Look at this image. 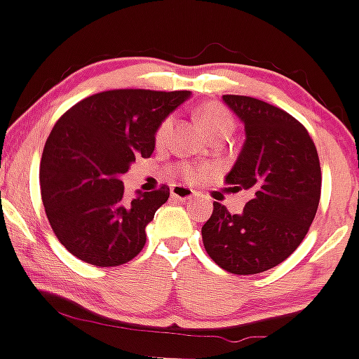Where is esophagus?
Here are the masks:
<instances>
[{"instance_id": "obj_1", "label": "esophagus", "mask_w": 359, "mask_h": 359, "mask_svg": "<svg viewBox=\"0 0 359 359\" xmlns=\"http://www.w3.org/2000/svg\"><path fill=\"white\" fill-rule=\"evenodd\" d=\"M170 193H172V198H175V200H179V201H189V200H193L194 196H196V193H194L191 187L180 186V184H177V186H172Z\"/></svg>"}]
</instances>
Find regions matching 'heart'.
<instances>
[{
    "instance_id": "b5f03b06",
    "label": "heart",
    "mask_w": 359,
    "mask_h": 359,
    "mask_svg": "<svg viewBox=\"0 0 359 359\" xmlns=\"http://www.w3.org/2000/svg\"><path fill=\"white\" fill-rule=\"evenodd\" d=\"M198 121H200L203 132L208 135V139L212 135H215V133H231L234 128V119L231 116V112L224 106H219V104H206V106H203L198 111ZM173 126H175V116L173 114H168L159 123L156 133H154V139H156L159 146L168 142L170 137H172ZM179 170L189 180H198L205 173V166L200 165H182L179 166Z\"/></svg>"
}]
</instances>
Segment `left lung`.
<instances>
[{
	"label": "left lung",
	"mask_w": 359,
	"mask_h": 359,
	"mask_svg": "<svg viewBox=\"0 0 359 359\" xmlns=\"http://www.w3.org/2000/svg\"><path fill=\"white\" fill-rule=\"evenodd\" d=\"M243 121L245 139L226 175L233 189L253 198L241 213L213 201L201 227L210 259L233 274H257L283 262L306 238L321 196L316 146L287 111L245 95H222Z\"/></svg>",
	"instance_id": "1"
}]
</instances>
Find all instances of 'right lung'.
Returning a JSON list of instances; mask_svg holds the SVG:
<instances>
[{"mask_svg":"<svg viewBox=\"0 0 359 359\" xmlns=\"http://www.w3.org/2000/svg\"><path fill=\"white\" fill-rule=\"evenodd\" d=\"M191 92L109 90L90 95L60 116L43 149L39 186L57 240L97 267L126 264L146 245V226L170 196L123 198L121 175L135 158H149L159 123Z\"/></svg>","mask_w":359,"mask_h":359,"instance_id":"1","label":"right lung"}]
</instances>
